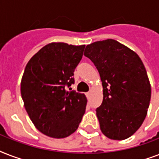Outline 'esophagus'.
I'll return each instance as SVG.
<instances>
[{"label": "esophagus", "instance_id": "1", "mask_svg": "<svg viewBox=\"0 0 159 159\" xmlns=\"http://www.w3.org/2000/svg\"><path fill=\"white\" fill-rule=\"evenodd\" d=\"M91 94H92V92H91V91H90V92H87V93H86V96H87V98H89L90 96H91Z\"/></svg>", "mask_w": 159, "mask_h": 159}]
</instances>
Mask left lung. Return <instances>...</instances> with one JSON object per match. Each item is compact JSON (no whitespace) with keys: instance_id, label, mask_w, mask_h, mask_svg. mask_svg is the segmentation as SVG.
Listing matches in <instances>:
<instances>
[{"instance_id":"obj_1","label":"left lung","mask_w":159,"mask_h":159,"mask_svg":"<svg viewBox=\"0 0 159 159\" xmlns=\"http://www.w3.org/2000/svg\"><path fill=\"white\" fill-rule=\"evenodd\" d=\"M84 55L97 67L102 82L103 101L97 108L101 130L115 140L130 137L143 124L151 98L142 60L111 39L88 44Z\"/></svg>"}]
</instances>
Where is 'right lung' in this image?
<instances>
[{"label": "right lung", "instance_id": "right-lung-1", "mask_svg": "<svg viewBox=\"0 0 159 159\" xmlns=\"http://www.w3.org/2000/svg\"><path fill=\"white\" fill-rule=\"evenodd\" d=\"M85 45L51 43L41 48L26 65L20 92L31 121L41 133L66 138L78 128L86 111V96L67 91L74 83V71ZM70 90V89H69Z\"/></svg>", "mask_w": 159, "mask_h": 159}]
</instances>
